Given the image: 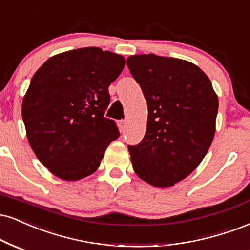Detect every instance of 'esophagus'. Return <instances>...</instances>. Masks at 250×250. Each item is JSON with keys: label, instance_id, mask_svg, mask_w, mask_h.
Returning <instances> with one entry per match:
<instances>
[{"label": "esophagus", "instance_id": "esophagus-1", "mask_svg": "<svg viewBox=\"0 0 250 250\" xmlns=\"http://www.w3.org/2000/svg\"><path fill=\"white\" fill-rule=\"evenodd\" d=\"M125 127H127V121H125V120H121V121H119L120 130L125 131Z\"/></svg>", "mask_w": 250, "mask_h": 250}]
</instances>
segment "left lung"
<instances>
[{
	"mask_svg": "<svg viewBox=\"0 0 250 250\" xmlns=\"http://www.w3.org/2000/svg\"><path fill=\"white\" fill-rule=\"evenodd\" d=\"M148 104L143 140L128 146L134 171L156 188H169L190 174L208 151L219 101L211 80L186 60L156 55L127 59Z\"/></svg>",
	"mask_w": 250,
	"mask_h": 250,
	"instance_id": "8db88e82",
	"label": "left lung"
}]
</instances>
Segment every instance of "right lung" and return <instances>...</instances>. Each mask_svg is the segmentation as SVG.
I'll return each mask as SVG.
<instances>
[{
	"mask_svg": "<svg viewBox=\"0 0 250 250\" xmlns=\"http://www.w3.org/2000/svg\"><path fill=\"white\" fill-rule=\"evenodd\" d=\"M125 59L99 47L66 51L47 59L24 95L22 117L28 141L45 167L64 180L98 170L107 146L120 136L104 117Z\"/></svg>",
	"mask_w": 250,
	"mask_h": 250,
	"instance_id": "right-lung-1",
	"label": "right lung"
}]
</instances>
